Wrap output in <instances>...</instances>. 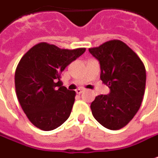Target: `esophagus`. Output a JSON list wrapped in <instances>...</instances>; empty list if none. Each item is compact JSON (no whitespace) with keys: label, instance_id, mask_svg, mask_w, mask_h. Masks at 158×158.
<instances>
[{"label":"esophagus","instance_id":"esophagus-1","mask_svg":"<svg viewBox=\"0 0 158 158\" xmlns=\"http://www.w3.org/2000/svg\"><path fill=\"white\" fill-rule=\"evenodd\" d=\"M82 92H83V89H76V93L77 94H82Z\"/></svg>","mask_w":158,"mask_h":158}]
</instances>
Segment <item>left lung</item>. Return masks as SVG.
<instances>
[{"label": "left lung", "instance_id": "obj_1", "mask_svg": "<svg viewBox=\"0 0 158 158\" xmlns=\"http://www.w3.org/2000/svg\"><path fill=\"white\" fill-rule=\"evenodd\" d=\"M100 64V79L110 89L90 105L94 118L111 130H118L135 117L143 102L146 69L135 52L120 40H110L89 49Z\"/></svg>", "mask_w": 158, "mask_h": 158}]
</instances>
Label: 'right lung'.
<instances>
[{"instance_id":"obj_1","label":"right lung","mask_w":158,"mask_h":158,"mask_svg":"<svg viewBox=\"0 0 158 158\" xmlns=\"http://www.w3.org/2000/svg\"><path fill=\"white\" fill-rule=\"evenodd\" d=\"M85 48L60 49L40 43L21 59L15 74L16 96L29 120L41 130H53L69 118L76 91L62 86L61 73Z\"/></svg>"}]
</instances>
